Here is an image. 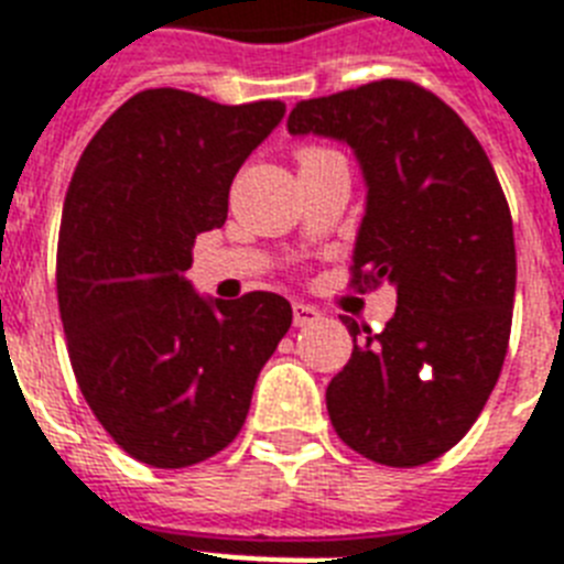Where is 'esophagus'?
Instances as JSON below:
<instances>
[{"mask_svg": "<svg viewBox=\"0 0 564 564\" xmlns=\"http://www.w3.org/2000/svg\"><path fill=\"white\" fill-rule=\"evenodd\" d=\"M321 321V312L310 304H292V324L295 326H312Z\"/></svg>", "mask_w": 564, "mask_h": 564, "instance_id": "34e87169", "label": "esophagus"}]
</instances>
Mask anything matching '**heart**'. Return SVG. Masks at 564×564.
Returning <instances> with one entry per match:
<instances>
[{
	"instance_id": "1",
	"label": "heart",
	"mask_w": 564,
	"mask_h": 564,
	"mask_svg": "<svg viewBox=\"0 0 564 564\" xmlns=\"http://www.w3.org/2000/svg\"><path fill=\"white\" fill-rule=\"evenodd\" d=\"M321 154H329L326 149H304V151H297V163H304V160H315L321 158Z\"/></svg>"
}]
</instances>
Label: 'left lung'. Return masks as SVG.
Here are the masks:
<instances>
[{
  "label": "left lung",
  "mask_w": 564,
  "mask_h": 564,
  "mask_svg": "<svg viewBox=\"0 0 564 564\" xmlns=\"http://www.w3.org/2000/svg\"><path fill=\"white\" fill-rule=\"evenodd\" d=\"M290 134L347 143L367 180L352 283H392L381 333L344 318L352 358L326 387L340 442L387 467L427 465L465 438L510 340L516 246L508 200L462 117L406 79L304 99Z\"/></svg>",
  "instance_id": "obj_1"
}]
</instances>
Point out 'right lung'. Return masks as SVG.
<instances>
[{
    "label": "right lung",
    "mask_w": 564,
    "mask_h": 564,
    "mask_svg": "<svg viewBox=\"0 0 564 564\" xmlns=\"http://www.w3.org/2000/svg\"><path fill=\"white\" fill-rule=\"evenodd\" d=\"M283 111L281 99L220 106L149 88L74 169L56 246L70 367L99 424L143 465L177 470L231 444L292 324L274 292L209 301L186 281L194 238L226 224L231 180Z\"/></svg>",
    "instance_id": "add662e5"
}]
</instances>
